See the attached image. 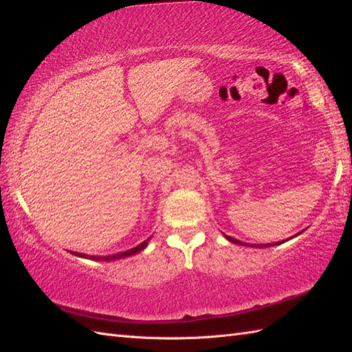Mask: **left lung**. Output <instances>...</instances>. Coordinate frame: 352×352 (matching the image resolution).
<instances>
[{"label":"left lung","mask_w":352,"mask_h":352,"mask_svg":"<svg viewBox=\"0 0 352 352\" xmlns=\"http://www.w3.org/2000/svg\"><path fill=\"white\" fill-rule=\"evenodd\" d=\"M301 233V232H300ZM300 233H296V235H294L292 238H295V236H298L300 235ZM223 235H225V233H223ZM225 238L228 239V241H230L232 243H236V245H245V247H255V248H267V247H274V245H279V243H283L285 241H289V239H292V238H287V239H285V241H280V242H274V243H263V245H252V243H245V242H241V241H238V239H235V238H232V236H228V235H225Z\"/></svg>","instance_id":"obj_1"}]
</instances>
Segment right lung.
<instances>
[{
	"label": "right lung",
	"instance_id": "right-lung-1",
	"mask_svg": "<svg viewBox=\"0 0 352 352\" xmlns=\"http://www.w3.org/2000/svg\"><path fill=\"white\" fill-rule=\"evenodd\" d=\"M151 238L145 239L144 242H141L140 245H136L135 248H131L127 250L124 252H117V254H113V255H87V254H79V252H74L72 251L73 255H78V257H82V258H89V260H95V261H111V260H120V258H126V257H131V255H135L138 252H141L142 250H145V247L148 245V242H150Z\"/></svg>",
	"mask_w": 352,
	"mask_h": 352
}]
</instances>
